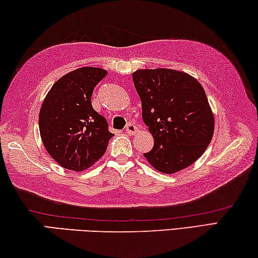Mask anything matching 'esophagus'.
I'll return each instance as SVG.
<instances>
[{"label": "esophagus", "mask_w": 258, "mask_h": 258, "mask_svg": "<svg viewBox=\"0 0 258 258\" xmlns=\"http://www.w3.org/2000/svg\"><path fill=\"white\" fill-rule=\"evenodd\" d=\"M137 126L135 125L134 123H132V122H130V123H128L125 125V132L128 133L129 135H135L137 133Z\"/></svg>", "instance_id": "obj_1"}]
</instances>
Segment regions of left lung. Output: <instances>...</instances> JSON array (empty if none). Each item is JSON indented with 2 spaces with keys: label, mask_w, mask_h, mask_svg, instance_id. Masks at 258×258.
Instances as JSON below:
<instances>
[{
  "label": "left lung",
  "mask_w": 258,
  "mask_h": 258,
  "mask_svg": "<svg viewBox=\"0 0 258 258\" xmlns=\"http://www.w3.org/2000/svg\"><path fill=\"white\" fill-rule=\"evenodd\" d=\"M133 80L142 100V116L154 138L144 157L163 174L191 166L214 135V113L201 84L191 75L168 69L138 70Z\"/></svg>",
  "instance_id": "left-lung-1"
}]
</instances>
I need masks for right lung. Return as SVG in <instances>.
<instances>
[{
	"label": "right lung",
	"instance_id": "1",
	"mask_svg": "<svg viewBox=\"0 0 258 258\" xmlns=\"http://www.w3.org/2000/svg\"><path fill=\"white\" fill-rule=\"evenodd\" d=\"M106 74L107 71L90 66L72 71L54 82L42 103V143L62 168L86 170L106 152L113 134L91 105L92 91Z\"/></svg>",
	"mask_w": 258,
	"mask_h": 258
}]
</instances>
